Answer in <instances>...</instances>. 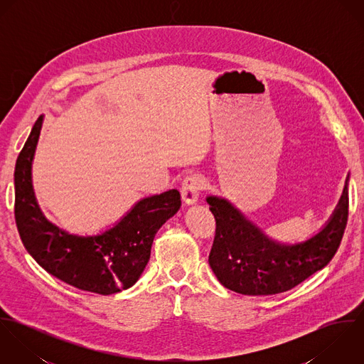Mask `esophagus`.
<instances>
[{
    "label": "esophagus",
    "instance_id": "esophagus-1",
    "mask_svg": "<svg viewBox=\"0 0 364 364\" xmlns=\"http://www.w3.org/2000/svg\"><path fill=\"white\" fill-rule=\"evenodd\" d=\"M205 189L203 185V179L196 175H188L183 182H182V188H181V193H182V199L186 205H195L199 200L200 192Z\"/></svg>",
    "mask_w": 364,
    "mask_h": 364
}]
</instances>
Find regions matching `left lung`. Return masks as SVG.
<instances>
[{
    "label": "left lung",
    "instance_id": "8db88e82",
    "mask_svg": "<svg viewBox=\"0 0 364 364\" xmlns=\"http://www.w3.org/2000/svg\"><path fill=\"white\" fill-rule=\"evenodd\" d=\"M349 173L342 196L325 225L301 242L284 244L266 235L230 200L208 196L215 218L208 264L218 282L240 294L287 291L323 269L336 254L349 214Z\"/></svg>",
    "mask_w": 364,
    "mask_h": 364
}]
</instances>
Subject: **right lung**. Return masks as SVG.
Listing matches in <instances>:
<instances>
[{"instance_id": "right-lung-1", "label": "right lung", "mask_w": 364, "mask_h": 364, "mask_svg": "<svg viewBox=\"0 0 364 364\" xmlns=\"http://www.w3.org/2000/svg\"><path fill=\"white\" fill-rule=\"evenodd\" d=\"M43 119L35 122L14 173L15 220L26 251L48 273L80 290L109 296L132 287L150 260L156 231L181 208L179 192L140 199L101 234H70L45 217L33 191L32 164Z\"/></svg>"}]
</instances>
